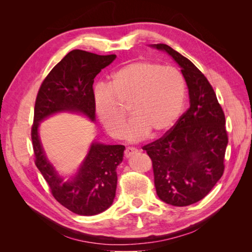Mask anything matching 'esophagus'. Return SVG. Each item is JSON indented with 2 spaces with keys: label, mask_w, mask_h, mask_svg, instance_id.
Here are the masks:
<instances>
[{
  "label": "esophagus",
  "mask_w": 252,
  "mask_h": 252,
  "mask_svg": "<svg viewBox=\"0 0 252 252\" xmlns=\"http://www.w3.org/2000/svg\"><path fill=\"white\" fill-rule=\"evenodd\" d=\"M136 151H138V149H135V148H133V147H127V148L125 149V151H124V156H125L126 158H129L130 156L134 155Z\"/></svg>",
  "instance_id": "esophagus-1"
}]
</instances>
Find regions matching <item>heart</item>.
<instances>
[{"label":"heart","mask_w":252,"mask_h":252,"mask_svg":"<svg viewBox=\"0 0 252 252\" xmlns=\"http://www.w3.org/2000/svg\"><path fill=\"white\" fill-rule=\"evenodd\" d=\"M185 98V82L170 66L146 62L127 64L114 71L107 87L94 91V107L101 124L113 138H121L129 106L132 116L124 130L129 142L161 135L174 124Z\"/></svg>","instance_id":"b5f03b06"}]
</instances>
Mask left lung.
Listing matches in <instances>:
<instances>
[{"mask_svg":"<svg viewBox=\"0 0 252 252\" xmlns=\"http://www.w3.org/2000/svg\"><path fill=\"white\" fill-rule=\"evenodd\" d=\"M154 47L165 50L181 66L190 106L162 138L143 150L152 161L158 196L183 207L204 199L224 173L226 120L211 84L195 65L168 45Z\"/></svg>","mask_w":252,"mask_h":252,"instance_id":"1","label":"left lung"}]
</instances>
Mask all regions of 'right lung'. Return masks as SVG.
I'll use <instances>...</instances> for the list:
<instances>
[{
  "label": "right lung",
  "instance_id": "obj_1",
  "mask_svg": "<svg viewBox=\"0 0 252 252\" xmlns=\"http://www.w3.org/2000/svg\"><path fill=\"white\" fill-rule=\"evenodd\" d=\"M116 58L80 49L70 51L44 79L35 98L32 126L35 166L53 197L75 215L94 216L110 207L116 196V169L123 159L125 146L94 143L79 173L71 182L64 183L45 157L37 127L50 114L66 110L82 112L94 121V78Z\"/></svg>",
  "mask_w": 252,
  "mask_h": 252
}]
</instances>
